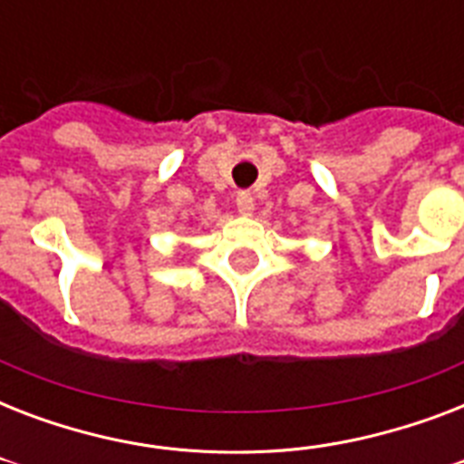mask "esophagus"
I'll use <instances>...</instances> for the list:
<instances>
[{"label":"esophagus","instance_id":"obj_1","mask_svg":"<svg viewBox=\"0 0 464 464\" xmlns=\"http://www.w3.org/2000/svg\"><path fill=\"white\" fill-rule=\"evenodd\" d=\"M236 207H238L240 214H253V209H255L253 195H250L247 189H240L238 195H236Z\"/></svg>","mask_w":464,"mask_h":464}]
</instances>
